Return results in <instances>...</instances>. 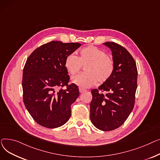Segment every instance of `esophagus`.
<instances>
[{"mask_svg": "<svg viewBox=\"0 0 160 160\" xmlns=\"http://www.w3.org/2000/svg\"><path fill=\"white\" fill-rule=\"evenodd\" d=\"M87 90L85 89L84 88H79V92L80 93H83V92H85Z\"/></svg>", "mask_w": 160, "mask_h": 160, "instance_id": "esophagus-1", "label": "esophagus"}]
</instances>
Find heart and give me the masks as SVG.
Masks as SVG:
<instances>
[{
    "instance_id": "heart-1",
    "label": "heart",
    "mask_w": 160,
    "mask_h": 160,
    "mask_svg": "<svg viewBox=\"0 0 160 160\" xmlns=\"http://www.w3.org/2000/svg\"><path fill=\"white\" fill-rule=\"evenodd\" d=\"M82 67L84 71L72 78V82L82 88H89L98 82H107L113 74L114 64L107 53L96 46H88L79 51V57L73 53L65 59L64 67L69 73L75 75Z\"/></svg>"
}]
</instances>
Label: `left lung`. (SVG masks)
<instances>
[{"instance_id": "8db88e82", "label": "left lung", "mask_w": 160, "mask_h": 160, "mask_svg": "<svg viewBox=\"0 0 160 160\" xmlns=\"http://www.w3.org/2000/svg\"><path fill=\"white\" fill-rule=\"evenodd\" d=\"M103 44L112 51L114 70L107 82L91 91L90 120L98 129L110 131L123 125L133 110L138 70L132 56L123 46L114 42Z\"/></svg>"}]
</instances>
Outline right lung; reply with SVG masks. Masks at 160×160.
I'll use <instances>...</instances> for the list:
<instances>
[{
	"mask_svg": "<svg viewBox=\"0 0 160 160\" xmlns=\"http://www.w3.org/2000/svg\"><path fill=\"white\" fill-rule=\"evenodd\" d=\"M81 45L53 41L35 49L27 59L22 74L23 101L33 119L44 127H59L71 116V105L79 92L76 84H68L64 61Z\"/></svg>",
	"mask_w": 160,
	"mask_h": 160,
	"instance_id": "obj_1",
	"label": "right lung"
}]
</instances>
